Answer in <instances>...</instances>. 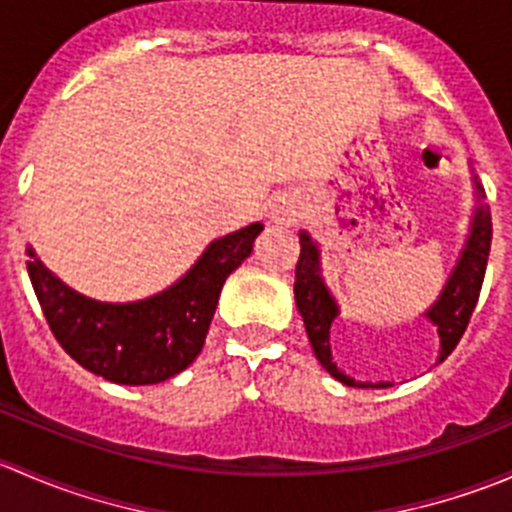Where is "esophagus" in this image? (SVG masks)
Instances as JSON below:
<instances>
[{"label": "esophagus", "mask_w": 512, "mask_h": 512, "mask_svg": "<svg viewBox=\"0 0 512 512\" xmlns=\"http://www.w3.org/2000/svg\"><path fill=\"white\" fill-rule=\"evenodd\" d=\"M267 218H270V223L282 225V227L297 223L299 203L294 198H287V195H282V198H275L270 203V208H267Z\"/></svg>", "instance_id": "obj_1"}]
</instances>
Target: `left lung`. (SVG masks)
Masks as SVG:
<instances>
[{"label":"left lung","instance_id":"8db88e82","mask_svg":"<svg viewBox=\"0 0 512 512\" xmlns=\"http://www.w3.org/2000/svg\"><path fill=\"white\" fill-rule=\"evenodd\" d=\"M473 173V168H471ZM473 193H476V210H473L471 230H468L466 245H463L461 257H458L456 267H453L451 277H448L446 287L438 294L431 309L423 312V317L438 329V339H441V354L438 361L446 359L448 354L456 349L461 342L463 332H466L471 314L476 309L480 287H483L485 265H488L490 255V240H493V223H490V210L483 205L485 190L478 183V175L473 173ZM299 260L297 270H294V302H297L299 314L304 319V329H307L309 344H312L314 356L319 364L329 371L337 381L344 386H354V389H389L391 381H356L349 374H344L337 366V359L332 354V322L339 317L337 299L332 297L329 287L324 285L322 277V262H319V245L312 240L309 232H299Z\"/></svg>","mask_w":512,"mask_h":512}]
</instances>
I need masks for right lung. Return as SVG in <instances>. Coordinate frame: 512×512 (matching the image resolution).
Returning a JSON list of instances; mask_svg holds the SVG:
<instances>
[{
    "mask_svg": "<svg viewBox=\"0 0 512 512\" xmlns=\"http://www.w3.org/2000/svg\"><path fill=\"white\" fill-rule=\"evenodd\" d=\"M265 230L252 223L218 237L175 285L126 304L98 302L66 287L27 247V272L56 342L84 369L113 384H160L203 352L220 289Z\"/></svg>",
    "mask_w": 512,
    "mask_h": 512,
    "instance_id": "1",
    "label": "right lung"
}]
</instances>
